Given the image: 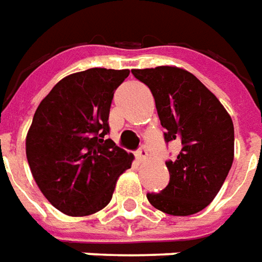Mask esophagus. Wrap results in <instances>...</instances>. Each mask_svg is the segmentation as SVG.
<instances>
[{
  "label": "esophagus",
  "mask_w": 262,
  "mask_h": 262,
  "mask_svg": "<svg viewBox=\"0 0 262 262\" xmlns=\"http://www.w3.org/2000/svg\"><path fill=\"white\" fill-rule=\"evenodd\" d=\"M136 156H138V159L140 162L146 161V158H147V149H146L145 145H142L138 149V152H136Z\"/></svg>",
  "instance_id": "esophagus-1"
}]
</instances>
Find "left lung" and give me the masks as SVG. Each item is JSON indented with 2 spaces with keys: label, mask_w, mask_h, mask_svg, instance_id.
I'll list each match as a JSON object with an SVG mask.
<instances>
[{
  "label": "left lung",
  "mask_w": 262,
  "mask_h": 262,
  "mask_svg": "<svg viewBox=\"0 0 262 262\" xmlns=\"http://www.w3.org/2000/svg\"><path fill=\"white\" fill-rule=\"evenodd\" d=\"M150 89L165 142L181 150L166 161L168 186L147 193L162 212L186 216L208 206L225 182L234 161V124L220 100L189 71L161 66L132 70Z\"/></svg>",
  "instance_id": "8db88e82"
}]
</instances>
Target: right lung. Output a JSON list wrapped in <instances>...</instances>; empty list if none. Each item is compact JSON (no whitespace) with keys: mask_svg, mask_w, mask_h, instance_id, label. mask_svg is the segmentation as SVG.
Returning <instances> with one entry per match:
<instances>
[{"mask_svg":"<svg viewBox=\"0 0 262 262\" xmlns=\"http://www.w3.org/2000/svg\"><path fill=\"white\" fill-rule=\"evenodd\" d=\"M129 70L89 69L60 80L33 117L27 161L51 205L71 216L92 215L110 202L133 155L112 139L108 113Z\"/></svg>","mask_w":262,"mask_h":262,"instance_id":"1","label":"right lung"}]
</instances>
